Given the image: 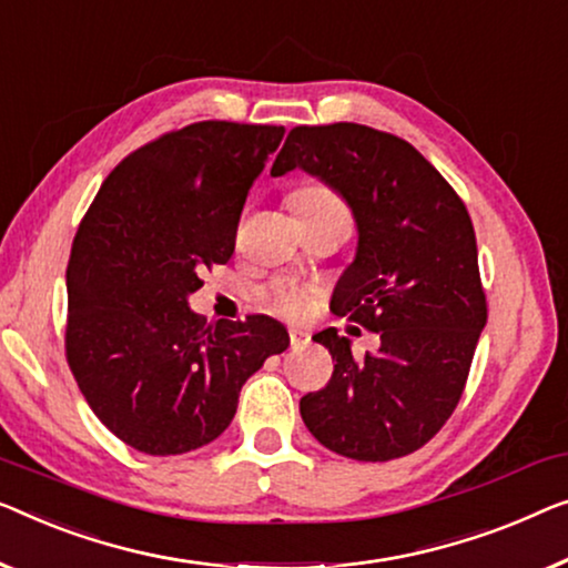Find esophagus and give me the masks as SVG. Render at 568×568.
<instances>
[{"mask_svg":"<svg viewBox=\"0 0 568 568\" xmlns=\"http://www.w3.org/2000/svg\"><path fill=\"white\" fill-rule=\"evenodd\" d=\"M307 343H310V335L297 331V327H292V331H290V345H292V351H300V348H304V345H307Z\"/></svg>","mask_w":568,"mask_h":568,"instance_id":"esophagus-1","label":"esophagus"}]
</instances>
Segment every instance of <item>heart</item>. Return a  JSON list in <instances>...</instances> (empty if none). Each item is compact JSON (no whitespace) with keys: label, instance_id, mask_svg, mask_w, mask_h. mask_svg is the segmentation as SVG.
Instances as JSON below:
<instances>
[{"label":"heart","instance_id":"1","mask_svg":"<svg viewBox=\"0 0 568 568\" xmlns=\"http://www.w3.org/2000/svg\"><path fill=\"white\" fill-rule=\"evenodd\" d=\"M290 204L292 210L297 212L300 220L325 215H338L351 220L343 196L335 192V189L320 182H307L294 189L290 194ZM264 300L268 302L271 310L278 312V315L297 317L304 310V302H307V290L297 282H290V278H274V282L264 290Z\"/></svg>","mask_w":568,"mask_h":568}]
</instances>
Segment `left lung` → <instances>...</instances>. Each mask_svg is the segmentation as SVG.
<instances>
[{
    "label": "left lung",
    "instance_id": "left-lung-1",
    "mask_svg": "<svg viewBox=\"0 0 568 568\" xmlns=\"http://www.w3.org/2000/svg\"><path fill=\"white\" fill-rule=\"evenodd\" d=\"M294 169L351 207L356 258L335 284L331 310L382 338L379 351L353 358L335 327L312 335L335 368L327 386L300 399L302 420L345 458H402L454 415L487 325L471 217L423 153L356 122L294 128L271 176Z\"/></svg>",
    "mask_w": 568,
    "mask_h": 568
}]
</instances>
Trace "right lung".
Returning a JSON list of instances; mask_svg holds the SVG:
<instances>
[{"instance_id": "obj_1", "label": "right lung", "mask_w": 568, "mask_h": 568, "mask_svg": "<svg viewBox=\"0 0 568 568\" xmlns=\"http://www.w3.org/2000/svg\"><path fill=\"white\" fill-rule=\"evenodd\" d=\"M282 125L194 122L122 159L73 237L65 358L102 425L148 456L207 446L290 333L266 315L204 325L202 271L227 264Z\"/></svg>"}]
</instances>
